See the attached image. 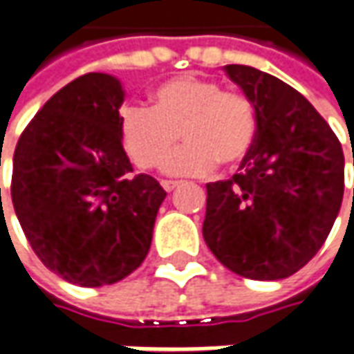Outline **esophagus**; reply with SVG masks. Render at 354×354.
<instances>
[{
    "instance_id": "1",
    "label": "esophagus",
    "mask_w": 354,
    "mask_h": 354,
    "mask_svg": "<svg viewBox=\"0 0 354 354\" xmlns=\"http://www.w3.org/2000/svg\"><path fill=\"white\" fill-rule=\"evenodd\" d=\"M161 187H163L167 193H171L173 189H177V187H179V183H177V181H161Z\"/></svg>"
}]
</instances>
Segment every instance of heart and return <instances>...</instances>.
Masks as SVG:
<instances>
[{
    "instance_id": "obj_1",
    "label": "heart",
    "mask_w": 354,
    "mask_h": 354,
    "mask_svg": "<svg viewBox=\"0 0 354 354\" xmlns=\"http://www.w3.org/2000/svg\"><path fill=\"white\" fill-rule=\"evenodd\" d=\"M258 133L256 108L248 96L226 92L218 82L179 76L151 92V108L124 106L120 138L131 161L153 169L183 138L163 171L175 177L209 175L216 163L240 165L250 156Z\"/></svg>"
}]
</instances>
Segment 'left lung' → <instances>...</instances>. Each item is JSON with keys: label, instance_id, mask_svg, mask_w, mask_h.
I'll list each match as a JSON object with an SVG mask.
<instances>
[{"label": "left lung", "instance_id": "left-lung-1", "mask_svg": "<svg viewBox=\"0 0 354 354\" xmlns=\"http://www.w3.org/2000/svg\"><path fill=\"white\" fill-rule=\"evenodd\" d=\"M226 76L256 108L258 133L232 179L207 185L203 236L242 278L283 279L317 254L345 191L343 147L290 84L244 64Z\"/></svg>", "mask_w": 354, "mask_h": 354}]
</instances>
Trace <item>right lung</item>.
I'll return each instance as SVG.
<instances>
[{
	"label": "right lung",
	"instance_id": "add662e5",
	"mask_svg": "<svg viewBox=\"0 0 354 354\" xmlns=\"http://www.w3.org/2000/svg\"><path fill=\"white\" fill-rule=\"evenodd\" d=\"M124 96L116 76H78L37 112L13 156L11 201L25 236L50 272L82 288L142 266L167 195L151 175H131Z\"/></svg>",
	"mask_w": 354,
	"mask_h": 354
}]
</instances>
